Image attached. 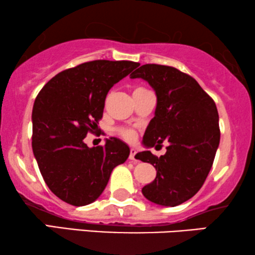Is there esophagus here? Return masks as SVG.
<instances>
[{
	"mask_svg": "<svg viewBox=\"0 0 255 255\" xmlns=\"http://www.w3.org/2000/svg\"><path fill=\"white\" fill-rule=\"evenodd\" d=\"M135 153H137V151H135L134 148H131L130 149V155H128V159L132 160V161H137V159H135Z\"/></svg>",
	"mask_w": 255,
	"mask_h": 255,
	"instance_id": "1",
	"label": "esophagus"
}]
</instances>
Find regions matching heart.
Masks as SVG:
<instances>
[{
  "mask_svg": "<svg viewBox=\"0 0 255 255\" xmlns=\"http://www.w3.org/2000/svg\"><path fill=\"white\" fill-rule=\"evenodd\" d=\"M120 133L124 139H127L128 141H132L135 139V132L130 128H121Z\"/></svg>",
  "mask_w": 255,
  "mask_h": 255,
  "instance_id": "1",
  "label": "heart"
}]
</instances>
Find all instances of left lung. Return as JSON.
<instances>
[{"label": "left lung", "instance_id": "1", "mask_svg": "<svg viewBox=\"0 0 255 255\" xmlns=\"http://www.w3.org/2000/svg\"><path fill=\"white\" fill-rule=\"evenodd\" d=\"M130 78L145 80L156 96L142 145L151 148L169 142L159 158L151 151L135 154L156 170L155 179L141 193L152 203L176 207L201 189L210 172L221 139L217 108L196 80L174 67L142 65Z\"/></svg>", "mask_w": 255, "mask_h": 255}]
</instances>
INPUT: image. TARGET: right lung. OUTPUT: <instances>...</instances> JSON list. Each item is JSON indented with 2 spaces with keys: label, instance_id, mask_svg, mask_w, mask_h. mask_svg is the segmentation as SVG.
Masks as SVG:
<instances>
[{
  "label": "right lung",
  "instance_id": "add662e5",
  "mask_svg": "<svg viewBox=\"0 0 255 255\" xmlns=\"http://www.w3.org/2000/svg\"><path fill=\"white\" fill-rule=\"evenodd\" d=\"M139 66L133 61L95 60L66 69L43 87L32 109V151L50 190L66 203L83 207L103 193L115 167L130 147L110 137L106 145L83 141L97 130L111 87Z\"/></svg>",
  "mask_w": 255,
  "mask_h": 255
}]
</instances>
